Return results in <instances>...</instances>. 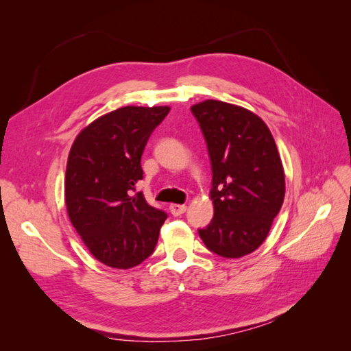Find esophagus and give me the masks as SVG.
Listing matches in <instances>:
<instances>
[{
	"mask_svg": "<svg viewBox=\"0 0 351 351\" xmlns=\"http://www.w3.org/2000/svg\"><path fill=\"white\" fill-rule=\"evenodd\" d=\"M186 209H187L186 205H180V204H171V205H169V212H171L174 217H178V215L184 214Z\"/></svg>",
	"mask_w": 351,
	"mask_h": 351,
	"instance_id": "esophagus-1",
	"label": "esophagus"
}]
</instances>
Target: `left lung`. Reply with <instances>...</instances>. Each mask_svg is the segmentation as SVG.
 I'll list each match as a JSON object with an SVG mask.
<instances>
[{"mask_svg": "<svg viewBox=\"0 0 351 351\" xmlns=\"http://www.w3.org/2000/svg\"><path fill=\"white\" fill-rule=\"evenodd\" d=\"M212 165L214 218L199 230L205 246L236 259L268 237L285 195L281 158L271 130L252 111L222 101L193 105Z\"/></svg>", "mask_w": 351, "mask_h": 351, "instance_id": "8db88e82", "label": "left lung"}]
</instances>
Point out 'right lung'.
<instances>
[{
  "label": "right lung",
  "instance_id": "add662e5",
  "mask_svg": "<svg viewBox=\"0 0 351 351\" xmlns=\"http://www.w3.org/2000/svg\"><path fill=\"white\" fill-rule=\"evenodd\" d=\"M169 107H123L92 121L74 139L67 159V214L92 256L117 269L149 258L167 219L142 193L141 159Z\"/></svg>",
  "mask_w": 351,
  "mask_h": 351
}]
</instances>
